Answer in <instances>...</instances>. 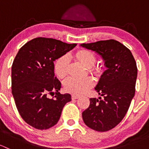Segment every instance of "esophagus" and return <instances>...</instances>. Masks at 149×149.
Returning <instances> with one entry per match:
<instances>
[{"label": "esophagus", "instance_id": "34e87169", "mask_svg": "<svg viewBox=\"0 0 149 149\" xmlns=\"http://www.w3.org/2000/svg\"><path fill=\"white\" fill-rule=\"evenodd\" d=\"M79 97V96H77V95H72V99L73 100H76V99H78Z\"/></svg>", "mask_w": 149, "mask_h": 149}]
</instances>
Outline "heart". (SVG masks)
I'll list each match as a JSON object with an SVG mask.
<instances>
[{"label":"heart","instance_id":"b5f03b06","mask_svg":"<svg viewBox=\"0 0 149 149\" xmlns=\"http://www.w3.org/2000/svg\"><path fill=\"white\" fill-rule=\"evenodd\" d=\"M76 56L86 67L88 68L91 73H97L99 69L93 66L95 64L97 58L92 52L87 49H82L76 52ZM70 65V58L67 55H63L56 60L55 63V72L61 79H63L68 73ZM94 84L91 77L74 78L70 77L64 82L65 91L73 94H82L85 93Z\"/></svg>","mask_w":149,"mask_h":149}]
</instances>
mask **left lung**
Segmentation results:
<instances>
[{"mask_svg":"<svg viewBox=\"0 0 149 149\" xmlns=\"http://www.w3.org/2000/svg\"><path fill=\"white\" fill-rule=\"evenodd\" d=\"M100 54L107 70L95 90L102 97L90 98L82 118L90 128L105 132L114 128L124 118L136 91L138 68L130 49L115 40L81 45Z\"/></svg>","mask_w":149,"mask_h":149,"instance_id":"left-lung-1","label":"left lung"}]
</instances>
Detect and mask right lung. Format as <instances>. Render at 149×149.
Returning a JSON list of instances; mask_svg holds the SVG:
<instances>
[{
  "instance_id": "add662e5",
  "label": "right lung",
  "mask_w": 149,
  "mask_h": 149,
  "mask_svg": "<svg viewBox=\"0 0 149 149\" xmlns=\"http://www.w3.org/2000/svg\"><path fill=\"white\" fill-rule=\"evenodd\" d=\"M76 44L37 37L20 48L11 68V91L22 119L38 130L57 124L64 106L71 100L62 94L61 83L55 77L54 61ZM53 94L52 98L48 94Z\"/></svg>"
}]
</instances>
